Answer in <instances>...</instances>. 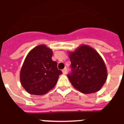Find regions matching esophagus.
<instances>
[{"mask_svg":"<svg viewBox=\"0 0 124 124\" xmlns=\"http://www.w3.org/2000/svg\"><path fill=\"white\" fill-rule=\"evenodd\" d=\"M67 68H64V69L62 70V72H63V74H67Z\"/></svg>","mask_w":124,"mask_h":124,"instance_id":"34e87169","label":"esophagus"}]
</instances>
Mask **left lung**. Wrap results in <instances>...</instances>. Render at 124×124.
<instances>
[{
  "mask_svg": "<svg viewBox=\"0 0 124 124\" xmlns=\"http://www.w3.org/2000/svg\"><path fill=\"white\" fill-rule=\"evenodd\" d=\"M71 72L67 74L74 88L84 93L100 90L107 79L105 64L99 54L87 45L69 53Z\"/></svg>",
  "mask_w": 124,
  "mask_h": 124,
  "instance_id": "left-lung-1",
  "label": "left lung"
}]
</instances>
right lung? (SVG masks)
Returning <instances> with one entry per match:
<instances>
[{
  "label": "right lung",
  "mask_w": 124,
  "mask_h": 124,
  "mask_svg": "<svg viewBox=\"0 0 124 124\" xmlns=\"http://www.w3.org/2000/svg\"><path fill=\"white\" fill-rule=\"evenodd\" d=\"M52 51L45 45L36 46L27 55L20 71L21 84L29 93L43 95L57 84L62 72L52 59Z\"/></svg>",
  "instance_id": "1"
}]
</instances>
